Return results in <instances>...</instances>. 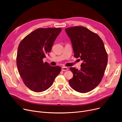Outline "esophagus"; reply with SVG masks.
I'll return each instance as SVG.
<instances>
[{"label":"esophagus","instance_id":"1","mask_svg":"<svg viewBox=\"0 0 122 122\" xmlns=\"http://www.w3.org/2000/svg\"><path fill=\"white\" fill-rule=\"evenodd\" d=\"M61 70L62 71H67L68 70V68L65 67H62L61 68Z\"/></svg>","mask_w":122,"mask_h":122}]
</instances>
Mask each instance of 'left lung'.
Segmentation results:
<instances>
[{
	"label": "left lung",
	"mask_w": 122,
	"mask_h": 122,
	"mask_svg": "<svg viewBox=\"0 0 122 122\" xmlns=\"http://www.w3.org/2000/svg\"><path fill=\"white\" fill-rule=\"evenodd\" d=\"M65 32L71 40L74 57L83 61L80 70L70 68L73 77L69 83L75 91L87 93L100 84L107 67L108 55L104 43L98 35L83 26L67 28Z\"/></svg>",
	"instance_id": "8db88e82"
}]
</instances>
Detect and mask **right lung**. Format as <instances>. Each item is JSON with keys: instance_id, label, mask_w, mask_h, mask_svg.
I'll return each mask as SVG.
<instances>
[{"instance_id": "right-lung-1", "label": "right lung", "mask_w": 122, "mask_h": 122, "mask_svg": "<svg viewBox=\"0 0 122 122\" xmlns=\"http://www.w3.org/2000/svg\"><path fill=\"white\" fill-rule=\"evenodd\" d=\"M61 30L38 28L20 42L16 57L18 70L24 84L32 91L41 92L49 88L61 70L59 66L43 61Z\"/></svg>"}]
</instances>
